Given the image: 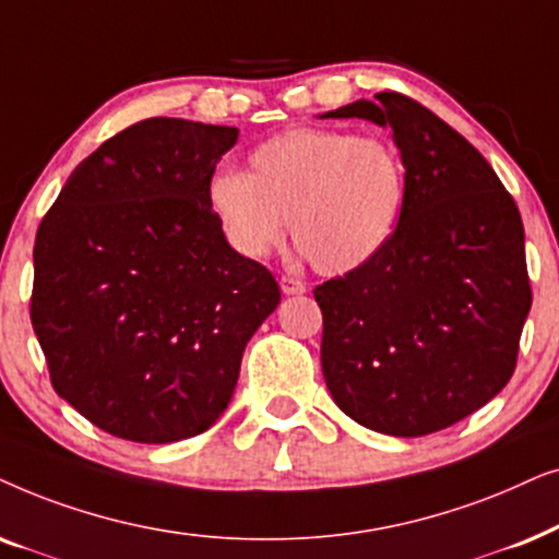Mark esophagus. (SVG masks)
Here are the masks:
<instances>
[{
	"label": "esophagus",
	"mask_w": 559,
	"mask_h": 559,
	"mask_svg": "<svg viewBox=\"0 0 559 559\" xmlns=\"http://www.w3.org/2000/svg\"><path fill=\"white\" fill-rule=\"evenodd\" d=\"M281 292H284V294H304V292H307V284H304V281H299V278H294V275H284V278H281Z\"/></svg>",
	"instance_id": "esophagus-1"
}]
</instances>
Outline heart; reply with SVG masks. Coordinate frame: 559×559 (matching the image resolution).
I'll list each match as a JSON object with an SVG mask.
<instances>
[{"instance_id":"heart-1","label":"heart","mask_w":559,"mask_h":559,"mask_svg":"<svg viewBox=\"0 0 559 559\" xmlns=\"http://www.w3.org/2000/svg\"><path fill=\"white\" fill-rule=\"evenodd\" d=\"M406 199L399 147L342 130H286L252 151L250 174L222 168L210 178V206L237 252L265 258L292 222L294 245L324 275L353 273L381 255Z\"/></svg>"}]
</instances>
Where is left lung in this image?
<instances>
[{"label": "left lung", "mask_w": 559, "mask_h": 559, "mask_svg": "<svg viewBox=\"0 0 559 559\" xmlns=\"http://www.w3.org/2000/svg\"><path fill=\"white\" fill-rule=\"evenodd\" d=\"M326 117L391 124L408 168L389 248L314 288L326 389L383 435L448 429L516 368L532 309L522 214L488 160L412 96L381 92Z\"/></svg>", "instance_id": "obj_1"}]
</instances>
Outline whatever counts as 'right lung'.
I'll list each match as a JSON object with an SVG mask.
<instances>
[{"instance_id":"1","label":"right lung","mask_w":559,"mask_h":559,"mask_svg":"<svg viewBox=\"0 0 559 559\" xmlns=\"http://www.w3.org/2000/svg\"><path fill=\"white\" fill-rule=\"evenodd\" d=\"M237 128L151 117L76 166L37 227L29 322L56 393L130 442L210 429L278 307L225 240L210 178Z\"/></svg>"}]
</instances>
